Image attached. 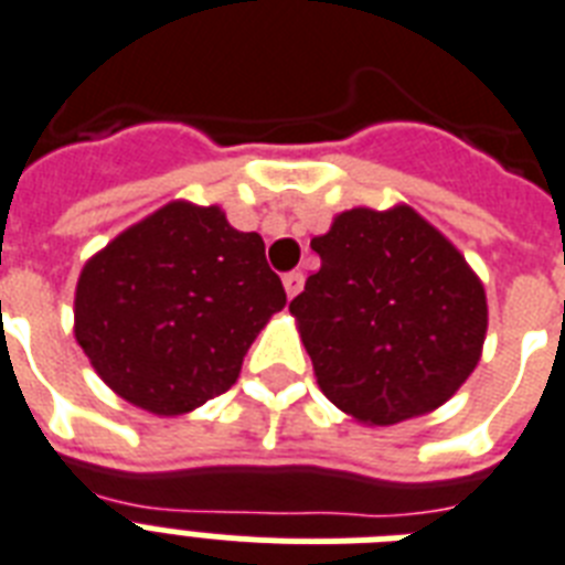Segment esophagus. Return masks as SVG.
Here are the masks:
<instances>
[{
  "label": "esophagus",
  "mask_w": 565,
  "mask_h": 565,
  "mask_svg": "<svg viewBox=\"0 0 565 565\" xmlns=\"http://www.w3.org/2000/svg\"><path fill=\"white\" fill-rule=\"evenodd\" d=\"M301 287H305V275L301 273H287L284 275V290H287V296H298L301 292Z\"/></svg>",
  "instance_id": "esophagus-1"
}]
</instances>
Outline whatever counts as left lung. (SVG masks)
<instances>
[{
    "label": "left lung",
    "instance_id": "left-lung-1",
    "mask_svg": "<svg viewBox=\"0 0 565 565\" xmlns=\"http://www.w3.org/2000/svg\"><path fill=\"white\" fill-rule=\"evenodd\" d=\"M290 301L316 380L360 424L447 403L479 365L488 298L465 255L409 205L342 211Z\"/></svg>",
    "mask_w": 565,
    "mask_h": 565
}]
</instances>
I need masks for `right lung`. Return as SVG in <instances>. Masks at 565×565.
Wrapping results in <instances>:
<instances>
[{"instance_id":"right-lung-1","label":"right lung","mask_w":565,"mask_h":565,"mask_svg":"<svg viewBox=\"0 0 565 565\" xmlns=\"http://www.w3.org/2000/svg\"><path fill=\"white\" fill-rule=\"evenodd\" d=\"M287 305L264 241L217 205L168 203L86 260L75 337L118 397L182 415L235 386L243 356Z\"/></svg>"}]
</instances>
